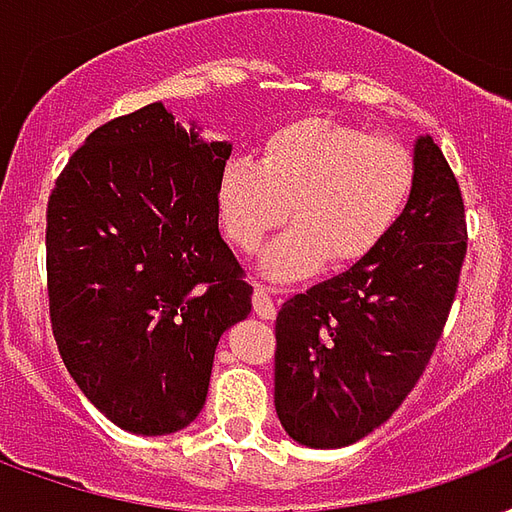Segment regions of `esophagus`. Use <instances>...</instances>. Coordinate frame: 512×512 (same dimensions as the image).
<instances>
[{"instance_id": "obj_1", "label": "esophagus", "mask_w": 512, "mask_h": 512, "mask_svg": "<svg viewBox=\"0 0 512 512\" xmlns=\"http://www.w3.org/2000/svg\"><path fill=\"white\" fill-rule=\"evenodd\" d=\"M252 306H255V314L260 320H274L276 317V306L271 301V295L263 285H255V293H252Z\"/></svg>"}]
</instances>
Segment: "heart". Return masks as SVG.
<instances>
[{"mask_svg":"<svg viewBox=\"0 0 512 512\" xmlns=\"http://www.w3.org/2000/svg\"><path fill=\"white\" fill-rule=\"evenodd\" d=\"M415 168L410 151L363 127L298 119L276 127L260 162L233 157L219 173L217 203L227 238L257 252L276 227H293L260 257V271L295 282L377 252L407 208Z\"/></svg>","mask_w":512,"mask_h":512,"instance_id":"b5f03b06","label":"heart"}]
</instances>
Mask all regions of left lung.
Wrapping results in <instances>:
<instances>
[{"mask_svg":"<svg viewBox=\"0 0 512 512\" xmlns=\"http://www.w3.org/2000/svg\"><path fill=\"white\" fill-rule=\"evenodd\" d=\"M410 200L377 252L276 314L274 407L306 448H344L399 410L426 369L467 255L464 203L429 135L415 138Z\"/></svg>","mask_w":512,"mask_h":512,"instance_id":"8db88e82","label":"left lung"}]
</instances>
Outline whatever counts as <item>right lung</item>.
I'll return each mask as SVG.
<instances>
[{
  "label": "right lung",
  "mask_w": 512,
  "mask_h": 512,
  "mask_svg": "<svg viewBox=\"0 0 512 512\" xmlns=\"http://www.w3.org/2000/svg\"><path fill=\"white\" fill-rule=\"evenodd\" d=\"M233 143L162 105L94 130L48 200V298L67 372L119 429L162 437L203 410L219 336L252 287L219 233Z\"/></svg>",
  "instance_id": "add662e5"
}]
</instances>
